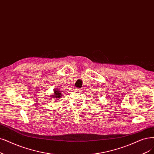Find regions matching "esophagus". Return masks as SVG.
<instances>
[{"instance_id": "esophagus-1", "label": "esophagus", "mask_w": 154, "mask_h": 154, "mask_svg": "<svg viewBox=\"0 0 154 154\" xmlns=\"http://www.w3.org/2000/svg\"><path fill=\"white\" fill-rule=\"evenodd\" d=\"M81 90H82V89H81V88H76V89H75V91H77V92H81Z\"/></svg>"}]
</instances>
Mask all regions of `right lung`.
<instances>
[{
    "label": "right lung",
    "mask_w": 154,
    "mask_h": 154,
    "mask_svg": "<svg viewBox=\"0 0 154 154\" xmlns=\"http://www.w3.org/2000/svg\"><path fill=\"white\" fill-rule=\"evenodd\" d=\"M52 96H52V97H53L54 98H60L61 97V96H62L61 91H60V89H54V94L52 95Z\"/></svg>",
    "instance_id": "add662e5"
}]
</instances>
